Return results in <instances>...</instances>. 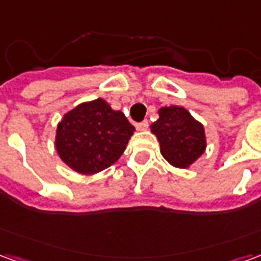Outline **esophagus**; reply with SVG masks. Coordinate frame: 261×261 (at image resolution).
Segmentation results:
<instances>
[{
	"mask_svg": "<svg viewBox=\"0 0 261 261\" xmlns=\"http://www.w3.org/2000/svg\"><path fill=\"white\" fill-rule=\"evenodd\" d=\"M148 121L147 120H144V121H141V123H137L136 124V128L138 131H145L148 128Z\"/></svg>",
	"mask_w": 261,
	"mask_h": 261,
	"instance_id": "34e87169",
	"label": "esophagus"
}]
</instances>
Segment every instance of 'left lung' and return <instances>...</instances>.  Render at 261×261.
<instances>
[{"mask_svg": "<svg viewBox=\"0 0 261 261\" xmlns=\"http://www.w3.org/2000/svg\"><path fill=\"white\" fill-rule=\"evenodd\" d=\"M158 114L151 131L158 138L162 156L175 168H190L207 148L204 125L181 106H164Z\"/></svg>", "mask_w": 261, "mask_h": 261, "instance_id": "8db88e82", "label": "left lung"}]
</instances>
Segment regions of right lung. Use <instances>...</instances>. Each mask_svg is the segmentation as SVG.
I'll use <instances>...</instances> for the list:
<instances>
[{"label": "right lung", "instance_id": "right-lung-1", "mask_svg": "<svg viewBox=\"0 0 261 261\" xmlns=\"http://www.w3.org/2000/svg\"><path fill=\"white\" fill-rule=\"evenodd\" d=\"M134 131L124 114L97 97L63 116L54 145L60 159L74 172L95 175L119 161Z\"/></svg>", "mask_w": 261, "mask_h": 261}]
</instances>
